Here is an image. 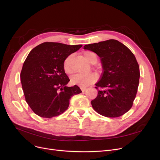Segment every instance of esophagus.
Instances as JSON below:
<instances>
[{
	"label": "esophagus",
	"mask_w": 160,
	"mask_h": 160,
	"mask_svg": "<svg viewBox=\"0 0 160 160\" xmlns=\"http://www.w3.org/2000/svg\"><path fill=\"white\" fill-rule=\"evenodd\" d=\"M81 88V91H83H83H85V90L87 89V88H85V87H81V88Z\"/></svg>",
	"instance_id": "1"
}]
</instances>
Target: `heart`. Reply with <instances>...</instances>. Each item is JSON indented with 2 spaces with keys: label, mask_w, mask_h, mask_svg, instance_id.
I'll list each match as a JSON object with an SVG mask.
<instances>
[{
  "label": "heart",
  "mask_w": 160,
  "mask_h": 160,
  "mask_svg": "<svg viewBox=\"0 0 160 160\" xmlns=\"http://www.w3.org/2000/svg\"><path fill=\"white\" fill-rule=\"evenodd\" d=\"M83 57L85 60L89 63L96 62L98 60V56L93 51H87L83 53ZM71 55H69L63 61L64 71L67 74H71L72 72V69L71 65ZM98 76L95 73H88V74H77L72 77L71 82L72 84L77 85L81 87H87L97 81Z\"/></svg>",
  "instance_id": "heart-1"
}]
</instances>
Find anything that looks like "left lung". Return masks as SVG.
Listing matches in <instances>:
<instances>
[{
    "mask_svg": "<svg viewBox=\"0 0 160 160\" xmlns=\"http://www.w3.org/2000/svg\"><path fill=\"white\" fill-rule=\"evenodd\" d=\"M101 58L103 72L95 84L97 98L91 101L99 114L118 118L132 108L137 94L139 67L133 52L117 40L109 39L84 46ZM102 88V90H99Z\"/></svg>",
    "mask_w": 160,
    "mask_h": 160,
    "instance_id": "1",
    "label": "left lung"
}]
</instances>
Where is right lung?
<instances>
[{
	"label": "right lung",
	"instance_id": "1",
	"mask_svg": "<svg viewBox=\"0 0 160 160\" xmlns=\"http://www.w3.org/2000/svg\"><path fill=\"white\" fill-rule=\"evenodd\" d=\"M81 47L45 42L29 52L21 81L27 103L37 115L52 118L62 114L68 109L71 97L82 92L77 85L66 86L70 79L62 67L66 57Z\"/></svg>",
	"mask_w": 160,
	"mask_h": 160
}]
</instances>
